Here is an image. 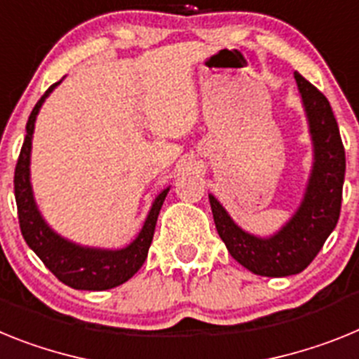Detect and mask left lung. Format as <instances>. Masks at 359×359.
I'll list each match as a JSON object with an SVG mask.
<instances>
[{
	"instance_id": "1",
	"label": "left lung",
	"mask_w": 359,
	"mask_h": 359,
	"mask_svg": "<svg viewBox=\"0 0 359 359\" xmlns=\"http://www.w3.org/2000/svg\"><path fill=\"white\" fill-rule=\"evenodd\" d=\"M314 144V166L304 202L294 217L271 238L242 231L220 202L210 195L215 226L227 251L245 269L260 276L302 273L325 244L338 224L345 179V148L329 101L294 72Z\"/></svg>"
}]
</instances>
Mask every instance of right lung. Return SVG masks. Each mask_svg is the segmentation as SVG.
Returning <instances> with one entry per match:
<instances>
[{
	"mask_svg": "<svg viewBox=\"0 0 359 359\" xmlns=\"http://www.w3.org/2000/svg\"><path fill=\"white\" fill-rule=\"evenodd\" d=\"M61 81L50 86L43 97L36 102L32 114L27 123V135L21 146L20 158L14 171V193L18 204V218H20L21 235L37 257L61 280L65 285L83 291H104V289L117 287L126 280H130L137 271L141 269L148 257V249L154 240L155 224H157L158 211L166 198L168 189L155 198L151 210L141 233L128 248L119 251H106V249H90L72 244L68 240L55 235L43 217L39 215L34 202L32 186H30V148H32V133L36 115L41 108L43 101Z\"/></svg>",
	"mask_w": 359,
	"mask_h": 359,
	"instance_id": "add662e5",
	"label": "right lung"
}]
</instances>
